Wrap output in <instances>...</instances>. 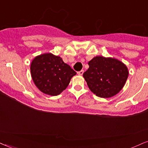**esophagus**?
Here are the masks:
<instances>
[{
	"instance_id": "34e87169",
	"label": "esophagus",
	"mask_w": 148,
	"mask_h": 148,
	"mask_svg": "<svg viewBox=\"0 0 148 148\" xmlns=\"http://www.w3.org/2000/svg\"><path fill=\"white\" fill-rule=\"evenodd\" d=\"M83 73H84V71L83 70H80V71H79V72H77V74L79 76H82L83 74Z\"/></svg>"
}]
</instances>
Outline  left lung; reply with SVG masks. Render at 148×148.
Masks as SVG:
<instances>
[{
  "label": "left lung",
  "instance_id": "left-lung-1",
  "mask_svg": "<svg viewBox=\"0 0 148 148\" xmlns=\"http://www.w3.org/2000/svg\"><path fill=\"white\" fill-rule=\"evenodd\" d=\"M83 77L89 89L100 98H111L118 93L128 76L126 65L111 57L97 56L88 63Z\"/></svg>",
  "mask_w": 148,
  "mask_h": 148
}]
</instances>
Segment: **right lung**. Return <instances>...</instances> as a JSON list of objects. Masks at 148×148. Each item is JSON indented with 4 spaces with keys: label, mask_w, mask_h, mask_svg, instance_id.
Returning <instances> with one entry per match:
<instances>
[{
    "label": "right lung",
    "mask_w": 148,
    "mask_h": 148,
    "mask_svg": "<svg viewBox=\"0 0 148 148\" xmlns=\"http://www.w3.org/2000/svg\"><path fill=\"white\" fill-rule=\"evenodd\" d=\"M35 85L45 94L58 96L66 89L76 72L59 56L45 53L37 56L31 64Z\"/></svg>",
    "instance_id": "add662e5"
}]
</instances>
